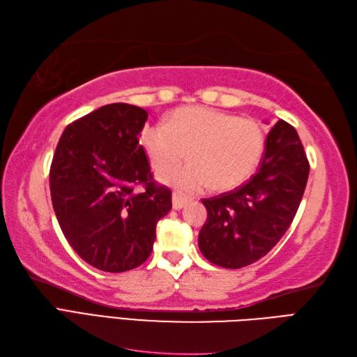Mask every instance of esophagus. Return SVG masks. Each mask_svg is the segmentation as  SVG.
I'll return each instance as SVG.
<instances>
[{"mask_svg": "<svg viewBox=\"0 0 357 357\" xmlns=\"http://www.w3.org/2000/svg\"><path fill=\"white\" fill-rule=\"evenodd\" d=\"M188 202H189V199L181 194H177V192L172 194V208H174V211H180V208H183L188 204Z\"/></svg>", "mask_w": 357, "mask_h": 357, "instance_id": "obj_1", "label": "esophagus"}]
</instances>
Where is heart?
I'll list each match as a JSON object with an SVG mask.
<instances>
[{
  "label": "heart",
  "mask_w": 357,
  "mask_h": 357,
  "mask_svg": "<svg viewBox=\"0 0 357 357\" xmlns=\"http://www.w3.org/2000/svg\"><path fill=\"white\" fill-rule=\"evenodd\" d=\"M141 144L158 172L183 160L188 151L189 163L163 174V183L189 194L207 186L227 190L244 183L257 169L265 151V132L255 119L198 106L174 112L167 124L146 127Z\"/></svg>",
  "instance_id": "obj_1"
}]
</instances>
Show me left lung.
<instances>
[{"mask_svg": "<svg viewBox=\"0 0 357 357\" xmlns=\"http://www.w3.org/2000/svg\"><path fill=\"white\" fill-rule=\"evenodd\" d=\"M307 177L309 162L297 130L277 121L255 176L230 192L203 199L207 220L198 234L203 256L238 269L268 255L289 229Z\"/></svg>", "mask_w": 357, "mask_h": 357, "instance_id": "left-lung-1", "label": "left lung"}]
</instances>
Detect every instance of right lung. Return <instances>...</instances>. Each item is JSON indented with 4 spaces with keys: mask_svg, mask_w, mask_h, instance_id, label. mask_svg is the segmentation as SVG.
<instances>
[{
    "mask_svg": "<svg viewBox=\"0 0 357 357\" xmlns=\"http://www.w3.org/2000/svg\"><path fill=\"white\" fill-rule=\"evenodd\" d=\"M146 118L132 104L102 106L65 128L51 162L60 229L75 253L101 271L142 265L158 221L172 207L171 190L155 183L139 144Z\"/></svg>",
    "mask_w": 357,
    "mask_h": 357,
    "instance_id": "obj_1",
    "label": "right lung"
}]
</instances>
